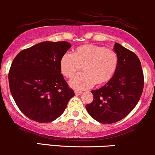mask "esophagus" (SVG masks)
<instances>
[{"label":"esophagus","instance_id":"34e87169","mask_svg":"<svg viewBox=\"0 0 155 155\" xmlns=\"http://www.w3.org/2000/svg\"><path fill=\"white\" fill-rule=\"evenodd\" d=\"M74 93H75V94H77V95H79V94H81V93H82V91H74Z\"/></svg>","mask_w":155,"mask_h":155}]
</instances>
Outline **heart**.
<instances>
[{"instance_id": "obj_1", "label": "heart", "mask_w": 155, "mask_h": 155, "mask_svg": "<svg viewBox=\"0 0 155 155\" xmlns=\"http://www.w3.org/2000/svg\"><path fill=\"white\" fill-rule=\"evenodd\" d=\"M117 65L115 51L104 46L88 44L74 49L72 54H64L60 61V69L64 77L72 78L83 67L84 73L73 78L69 85L76 90H84L95 84L102 86L109 83Z\"/></svg>"}]
</instances>
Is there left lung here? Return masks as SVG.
Instances as JSON below:
<instances>
[{
    "label": "left lung",
    "instance_id": "8db88e82",
    "mask_svg": "<svg viewBox=\"0 0 155 155\" xmlns=\"http://www.w3.org/2000/svg\"><path fill=\"white\" fill-rule=\"evenodd\" d=\"M114 50L118 57L114 77L103 87L91 91L93 101L86 105L91 117L101 124H113L126 117L143 90V72L137 56L117 43Z\"/></svg>",
    "mask_w": 155,
    "mask_h": 155
}]
</instances>
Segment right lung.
Wrapping results in <instances>:
<instances>
[{
	"mask_svg": "<svg viewBox=\"0 0 155 155\" xmlns=\"http://www.w3.org/2000/svg\"><path fill=\"white\" fill-rule=\"evenodd\" d=\"M71 46L66 41H45L20 51L13 60L9 89L18 107L29 119L54 120L74 95L60 69V61Z\"/></svg>",
	"mask_w": 155,
	"mask_h": 155,
	"instance_id": "obj_1",
	"label": "right lung"
}]
</instances>
